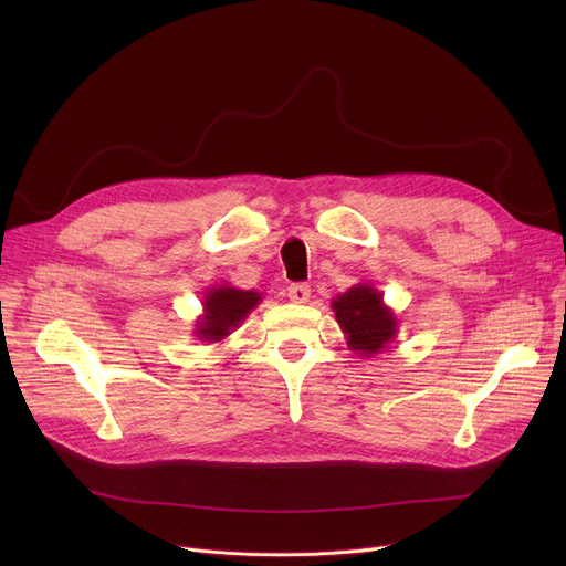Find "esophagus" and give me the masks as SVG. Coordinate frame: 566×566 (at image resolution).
<instances>
[{"instance_id":"1","label":"esophagus","mask_w":566,"mask_h":566,"mask_svg":"<svg viewBox=\"0 0 566 566\" xmlns=\"http://www.w3.org/2000/svg\"><path fill=\"white\" fill-rule=\"evenodd\" d=\"M310 295H312V289L307 284H291L289 286V298L295 305H305L310 301Z\"/></svg>"}]
</instances>
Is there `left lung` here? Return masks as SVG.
<instances>
[{
    "instance_id": "1",
    "label": "left lung",
    "mask_w": 566,
    "mask_h": 566,
    "mask_svg": "<svg viewBox=\"0 0 566 566\" xmlns=\"http://www.w3.org/2000/svg\"><path fill=\"white\" fill-rule=\"evenodd\" d=\"M348 348L358 358H374L397 339L399 318L382 293L367 282L353 284L331 303Z\"/></svg>"
}]
</instances>
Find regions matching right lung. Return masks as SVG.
Listing matches in <instances>:
<instances>
[{
    "mask_svg": "<svg viewBox=\"0 0 566 566\" xmlns=\"http://www.w3.org/2000/svg\"><path fill=\"white\" fill-rule=\"evenodd\" d=\"M263 293L252 289H235L229 284H218L206 289L201 305L203 314L195 321V337L208 344L224 342L241 323L259 307Z\"/></svg>",
    "mask_w": 566,
    "mask_h": 566,
    "instance_id": "1",
    "label": "right lung"
}]
</instances>
